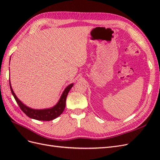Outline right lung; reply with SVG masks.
<instances>
[{
    "label": "right lung",
    "mask_w": 160,
    "mask_h": 160,
    "mask_svg": "<svg viewBox=\"0 0 160 160\" xmlns=\"http://www.w3.org/2000/svg\"><path fill=\"white\" fill-rule=\"evenodd\" d=\"M9 84H10L11 93L14 99H15L17 104L19 106V108H20L23 111V113H25L28 118L34 119H37V120H40V121L52 120L57 118V117H59V116L63 112L65 108L67 96L68 95L69 91L71 89L72 85H73V83H72L67 87V88L65 89L63 93H62L59 102H58L57 104L55 105L54 107L50 109L38 110V109H31L27 107L25 105H24L21 101L17 98L16 95L14 94L13 90L11 88L10 81H9Z\"/></svg>",
    "instance_id": "1"
}]
</instances>
